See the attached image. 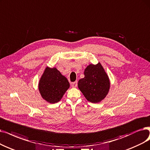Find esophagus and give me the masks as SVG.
I'll return each mask as SVG.
<instances>
[{
  "label": "esophagus",
  "instance_id": "obj_1",
  "mask_svg": "<svg viewBox=\"0 0 150 150\" xmlns=\"http://www.w3.org/2000/svg\"><path fill=\"white\" fill-rule=\"evenodd\" d=\"M71 87H77V81H75V82H71Z\"/></svg>",
  "mask_w": 150,
  "mask_h": 150
}]
</instances>
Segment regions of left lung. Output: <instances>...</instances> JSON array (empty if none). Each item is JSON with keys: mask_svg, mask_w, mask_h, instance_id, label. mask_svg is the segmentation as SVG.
<instances>
[{"mask_svg": "<svg viewBox=\"0 0 150 150\" xmlns=\"http://www.w3.org/2000/svg\"><path fill=\"white\" fill-rule=\"evenodd\" d=\"M84 77L78 82V87L86 99L98 103L107 95L110 88L108 77L100 63L90 64L84 71Z\"/></svg>", "mask_w": 150, "mask_h": 150, "instance_id": "obj_1", "label": "left lung"}]
</instances>
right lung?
Listing matches in <instances>:
<instances>
[{"mask_svg":"<svg viewBox=\"0 0 150 150\" xmlns=\"http://www.w3.org/2000/svg\"><path fill=\"white\" fill-rule=\"evenodd\" d=\"M69 87L68 79L55 68L45 69L39 84L42 97L51 103L60 100Z\"/></svg>","mask_w":150,"mask_h":150,"instance_id":"1","label":"right lung"}]
</instances>
